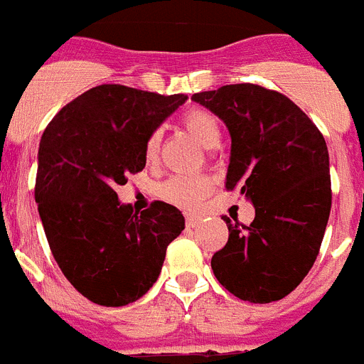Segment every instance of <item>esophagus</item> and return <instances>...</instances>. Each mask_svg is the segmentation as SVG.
Instances as JSON below:
<instances>
[{
	"instance_id": "1",
	"label": "esophagus",
	"mask_w": 364,
	"mask_h": 364,
	"mask_svg": "<svg viewBox=\"0 0 364 364\" xmlns=\"http://www.w3.org/2000/svg\"><path fill=\"white\" fill-rule=\"evenodd\" d=\"M185 225L186 227L200 225V218L196 216V214H185Z\"/></svg>"
}]
</instances>
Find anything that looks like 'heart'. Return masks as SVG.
<instances>
[{
    "mask_svg": "<svg viewBox=\"0 0 364 364\" xmlns=\"http://www.w3.org/2000/svg\"><path fill=\"white\" fill-rule=\"evenodd\" d=\"M181 124L186 132H191L203 146L214 148L220 144L221 128L218 117L203 107H192L181 115ZM161 132H151L144 143V159L154 163L159 156ZM214 188L213 178L205 173H191V176H170L157 188L161 200L181 208H196Z\"/></svg>",
    "mask_w": 364,
    "mask_h": 364,
    "instance_id": "1",
    "label": "heart"
}]
</instances>
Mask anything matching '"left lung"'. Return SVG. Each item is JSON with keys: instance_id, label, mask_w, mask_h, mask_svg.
Returning <instances> with one entry per match:
<instances>
[{"instance_id": "1", "label": "left lung", "mask_w": 364, "mask_h": 364, "mask_svg": "<svg viewBox=\"0 0 364 364\" xmlns=\"http://www.w3.org/2000/svg\"><path fill=\"white\" fill-rule=\"evenodd\" d=\"M230 134L227 191L255 205V220L229 227L210 265L218 282L255 304L280 300L317 260L331 208L330 157L314 121L286 95L258 84H230L192 95Z\"/></svg>"}]
</instances>
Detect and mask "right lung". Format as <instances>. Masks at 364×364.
I'll return each mask as SVG.
<instances>
[{
  "instance_id": "right-lung-1",
  "label": "right lung",
  "mask_w": 364,
  "mask_h": 364,
  "mask_svg": "<svg viewBox=\"0 0 364 364\" xmlns=\"http://www.w3.org/2000/svg\"><path fill=\"white\" fill-rule=\"evenodd\" d=\"M185 100L102 84L62 107L40 139L34 200L47 242L64 277L95 304L141 299L185 229L173 205L154 201L139 214L115 192L144 168L146 137Z\"/></svg>"
}]
</instances>
